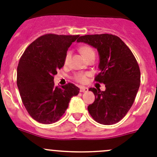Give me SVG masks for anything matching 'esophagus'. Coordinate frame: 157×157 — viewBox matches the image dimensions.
<instances>
[{
    "label": "esophagus",
    "instance_id": "obj_1",
    "mask_svg": "<svg viewBox=\"0 0 157 157\" xmlns=\"http://www.w3.org/2000/svg\"><path fill=\"white\" fill-rule=\"evenodd\" d=\"M80 92H87L88 91V88L86 87H80Z\"/></svg>",
    "mask_w": 157,
    "mask_h": 157
}]
</instances>
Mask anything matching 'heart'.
<instances>
[{
	"mask_svg": "<svg viewBox=\"0 0 157 157\" xmlns=\"http://www.w3.org/2000/svg\"><path fill=\"white\" fill-rule=\"evenodd\" d=\"M80 53L83 56V57L87 59L89 57L92 56H95V52L94 50V49L92 47H90V45H84L80 46ZM70 57H71V51L68 50L66 52L65 56H64V59L63 63L64 65L67 66L69 64V62H70ZM87 76H88V74L87 73H77V74L74 75V78L76 81L79 82V83H84L87 82Z\"/></svg>",
	"mask_w": 157,
	"mask_h": 157,
	"instance_id": "1",
	"label": "heart"
}]
</instances>
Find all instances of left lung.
Instances as JSON below:
<instances>
[{
  "label": "left lung",
  "mask_w": 157,
  "mask_h": 157,
  "mask_svg": "<svg viewBox=\"0 0 157 157\" xmlns=\"http://www.w3.org/2000/svg\"><path fill=\"white\" fill-rule=\"evenodd\" d=\"M77 42H84L98 51L100 73L95 81L105 84V91L90 87L95 96L88 112L97 122L113 125L129 111L140 85L139 64L129 48L119 37L112 34L87 35Z\"/></svg>",
  "instance_id": "obj_1"
}]
</instances>
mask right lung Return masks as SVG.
Returning a JSON list of instances; mask_svg holds the SVG:
<instances>
[{
	"instance_id": "right-lung-1",
	"label": "right lung",
	"mask_w": 157,
	"mask_h": 157,
	"mask_svg": "<svg viewBox=\"0 0 157 157\" xmlns=\"http://www.w3.org/2000/svg\"><path fill=\"white\" fill-rule=\"evenodd\" d=\"M79 35L45 34L30 44L21 56L17 68V85L21 101L33 119L52 124L60 119L70 99L80 89L68 83L59 87L54 75L64 65L66 52Z\"/></svg>"
}]
</instances>
